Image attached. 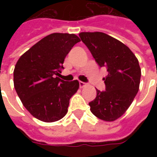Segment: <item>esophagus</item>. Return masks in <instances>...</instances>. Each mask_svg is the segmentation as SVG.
<instances>
[{
	"instance_id": "obj_1",
	"label": "esophagus",
	"mask_w": 157,
	"mask_h": 157,
	"mask_svg": "<svg viewBox=\"0 0 157 157\" xmlns=\"http://www.w3.org/2000/svg\"><path fill=\"white\" fill-rule=\"evenodd\" d=\"M79 85H80V87H81V88H83L86 84L85 83V82H83V81H80V82H79Z\"/></svg>"
}]
</instances>
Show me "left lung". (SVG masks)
<instances>
[{"mask_svg": "<svg viewBox=\"0 0 157 157\" xmlns=\"http://www.w3.org/2000/svg\"><path fill=\"white\" fill-rule=\"evenodd\" d=\"M79 36L96 63L108 72L103 78L106 90L96 89L95 99L89 103L91 112L104 121H114L126 112L139 91V60L128 46L107 34L81 33Z\"/></svg>", "mask_w": 157, "mask_h": 157, "instance_id": "1", "label": "left lung"}]
</instances>
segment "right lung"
Listing matches in <instances>:
<instances>
[{"instance_id": "1", "label": "right lung", "mask_w": 157, "mask_h": 157, "mask_svg": "<svg viewBox=\"0 0 157 157\" xmlns=\"http://www.w3.org/2000/svg\"><path fill=\"white\" fill-rule=\"evenodd\" d=\"M81 41L75 34L52 33L36 43L17 62L13 86L25 108L44 122L59 121L67 114L69 101L79 89L77 80L64 81L55 76L64 59Z\"/></svg>"}]
</instances>
